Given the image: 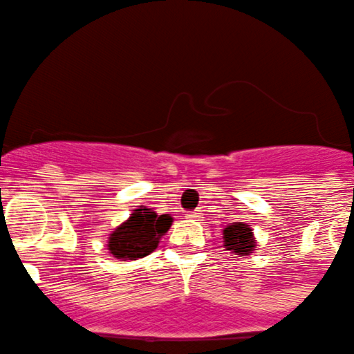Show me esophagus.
I'll return each mask as SVG.
<instances>
[{
    "label": "esophagus",
    "mask_w": 354,
    "mask_h": 354,
    "mask_svg": "<svg viewBox=\"0 0 354 354\" xmlns=\"http://www.w3.org/2000/svg\"><path fill=\"white\" fill-rule=\"evenodd\" d=\"M186 218H191V221H200L201 215H200V212H187Z\"/></svg>",
    "instance_id": "1"
}]
</instances>
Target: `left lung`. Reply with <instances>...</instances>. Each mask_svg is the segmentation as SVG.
Listing matches in <instances>:
<instances>
[{
  "label": "left lung",
  "instance_id": "1",
  "mask_svg": "<svg viewBox=\"0 0 354 354\" xmlns=\"http://www.w3.org/2000/svg\"><path fill=\"white\" fill-rule=\"evenodd\" d=\"M222 234H224V248L231 250V254L234 255L245 257V255H250L257 248L254 231L250 230L248 224L233 222L231 225H225Z\"/></svg>",
  "mask_w": 354,
  "mask_h": 354
}]
</instances>
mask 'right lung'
I'll use <instances>...</instances> for the list:
<instances>
[{"label":"right lung","instance_id":"right-lung-1","mask_svg":"<svg viewBox=\"0 0 354 354\" xmlns=\"http://www.w3.org/2000/svg\"><path fill=\"white\" fill-rule=\"evenodd\" d=\"M171 222V215H158L151 208L140 205L109 234L107 250L120 261H137L146 257L156 250L160 238L170 230Z\"/></svg>","mask_w":354,"mask_h":354}]
</instances>
